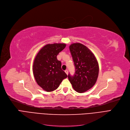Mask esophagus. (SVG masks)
<instances>
[{"label":"esophagus","instance_id":"esophagus-1","mask_svg":"<svg viewBox=\"0 0 130 130\" xmlns=\"http://www.w3.org/2000/svg\"><path fill=\"white\" fill-rule=\"evenodd\" d=\"M65 73L67 74V75H68V70H67V69H66V70H65Z\"/></svg>","mask_w":130,"mask_h":130}]
</instances>
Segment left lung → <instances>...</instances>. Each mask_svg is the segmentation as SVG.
<instances>
[{
    "instance_id": "1",
    "label": "left lung",
    "mask_w": 130,
    "mask_h": 130,
    "mask_svg": "<svg viewBox=\"0 0 130 130\" xmlns=\"http://www.w3.org/2000/svg\"><path fill=\"white\" fill-rule=\"evenodd\" d=\"M69 50L74 62L75 73L73 76L69 74L68 79L76 91L83 93L95 84L99 66L93 54L82 43L71 44Z\"/></svg>"
}]
</instances>
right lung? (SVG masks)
Wrapping results in <instances>:
<instances>
[{"label": "right lung", "instance_id": "1", "mask_svg": "<svg viewBox=\"0 0 130 130\" xmlns=\"http://www.w3.org/2000/svg\"><path fill=\"white\" fill-rule=\"evenodd\" d=\"M65 43L47 44L35 57L33 72L35 80L44 90L51 92L59 87L67 75L61 69V62L57 55L66 47Z\"/></svg>", "mask_w": 130, "mask_h": 130}]
</instances>
